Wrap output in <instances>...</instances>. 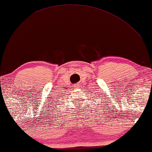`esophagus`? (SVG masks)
Instances as JSON below:
<instances>
[{"instance_id":"34e87169","label":"esophagus","mask_w":152,"mask_h":152,"mask_svg":"<svg viewBox=\"0 0 152 152\" xmlns=\"http://www.w3.org/2000/svg\"><path fill=\"white\" fill-rule=\"evenodd\" d=\"M77 86H78V85H74V87H77Z\"/></svg>"}]
</instances>
